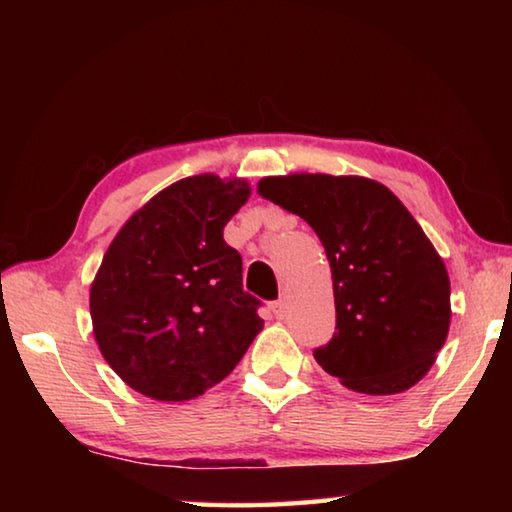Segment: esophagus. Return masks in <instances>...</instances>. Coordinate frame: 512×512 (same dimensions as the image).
I'll use <instances>...</instances> for the list:
<instances>
[{"label": "esophagus", "mask_w": 512, "mask_h": 512, "mask_svg": "<svg viewBox=\"0 0 512 512\" xmlns=\"http://www.w3.org/2000/svg\"><path fill=\"white\" fill-rule=\"evenodd\" d=\"M287 309H289V302H287V298H280V300H275V302H273V314H275L277 318H284V316H287Z\"/></svg>", "instance_id": "1"}]
</instances>
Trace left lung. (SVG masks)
<instances>
[{
	"instance_id": "1",
	"label": "left lung",
	"mask_w": 512,
	"mask_h": 512,
	"mask_svg": "<svg viewBox=\"0 0 512 512\" xmlns=\"http://www.w3.org/2000/svg\"><path fill=\"white\" fill-rule=\"evenodd\" d=\"M257 194L305 219L332 266L336 327L314 350L352 391L395 395L427 375L449 332V277L418 221L368 178L293 173Z\"/></svg>"
}]
</instances>
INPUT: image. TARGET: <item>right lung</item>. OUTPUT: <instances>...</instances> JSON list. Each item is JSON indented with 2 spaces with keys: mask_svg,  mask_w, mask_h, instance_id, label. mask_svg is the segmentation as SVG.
I'll list each match as a JSON object with an SVG mask.
<instances>
[{
  "mask_svg": "<svg viewBox=\"0 0 512 512\" xmlns=\"http://www.w3.org/2000/svg\"><path fill=\"white\" fill-rule=\"evenodd\" d=\"M246 180H178L112 239L90 291L94 339L110 368L160 402L203 395L262 332V300L223 228L248 201Z\"/></svg>",
  "mask_w": 512,
  "mask_h": 512,
  "instance_id": "add662e5",
  "label": "right lung"
}]
</instances>
